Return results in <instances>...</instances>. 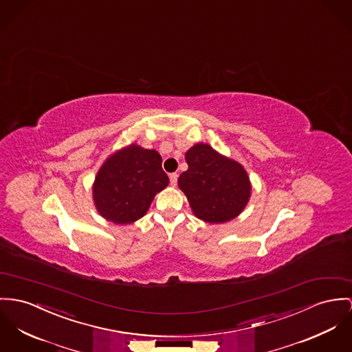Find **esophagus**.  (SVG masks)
Wrapping results in <instances>:
<instances>
[{"mask_svg":"<svg viewBox=\"0 0 352 352\" xmlns=\"http://www.w3.org/2000/svg\"><path fill=\"white\" fill-rule=\"evenodd\" d=\"M177 182H178V174L177 173L170 174V184H171V186H175Z\"/></svg>","mask_w":352,"mask_h":352,"instance_id":"34e87169","label":"esophagus"}]
</instances>
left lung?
<instances>
[{
	"instance_id": "left-lung-1",
	"label": "left lung",
	"mask_w": 352,
	"mask_h": 352,
	"mask_svg": "<svg viewBox=\"0 0 352 352\" xmlns=\"http://www.w3.org/2000/svg\"><path fill=\"white\" fill-rule=\"evenodd\" d=\"M186 162L189 168L179 175L178 185L195 216L221 223L243 212L250 195V184L240 163L219 155L204 143L190 148Z\"/></svg>"
}]
</instances>
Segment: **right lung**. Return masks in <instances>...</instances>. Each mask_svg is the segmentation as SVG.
<instances>
[{
	"instance_id": "1",
	"label": "right lung",
	"mask_w": 352,
	"mask_h": 352,
	"mask_svg": "<svg viewBox=\"0 0 352 352\" xmlns=\"http://www.w3.org/2000/svg\"><path fill=\"white\" fill-rule=\"evenodd\" d=\"M167 185L161 155L131 144L102 166L94 185V199L102 216L123 225L144 216L154 195Z\"/></svg>"
}]
</instances>
